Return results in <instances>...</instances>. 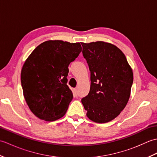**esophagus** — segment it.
<instances>
[{
  "instance_id": "1",
  "label": "esophagus",
  "mask_w": 157,
  "mask_h": 157,
  "mask_svg": "<svg viewBox=\"0 0 157 157\" xmlns=\"http://www.w3.org/2000/svg\"><path fill=\"white\" fill-rule=\"evenodd\" d=\"M73 96H75V97H76V96H78V90H77V89H73Z\"/></svg>"
}]
</instances>
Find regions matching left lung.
<instances>
[{"instance_id": "8db88e82", "label": "left lung", "mask_w": 157, "mask_h": 157, "mask_svg": "<svg viewBox=\"0 0 157 157\" xmlns=\"http://www.w3.org/2000/svg\"><path fill=\"white\" fill-rule=\"evenodd\" d=\"M81 44L90 71V89L82 99L86 115L96 123L111 121L129 101L134 80L132 69L115 45L102 41Z\"/></svg>"}]
</instances>
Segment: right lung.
<instances>
[{"label":"right lung","instance_id":"right-lung-1","mask_svg":"<svg viewBox=\"0 0 157 157\" xmlns=\"http://www.w3.org/2000/svg\"><path fill=\"white\" fill-rule=\"evenodd\" d=\"M82 49L79 42L48 40L26 59L21 72L23 96L39 119L53 121L65 115L73 99L67 85L68 67Z\"/></svg>","mask_w":157,"mask_h":157}]
</instances>
